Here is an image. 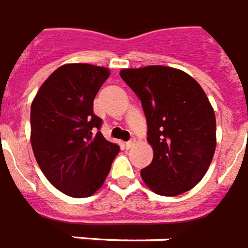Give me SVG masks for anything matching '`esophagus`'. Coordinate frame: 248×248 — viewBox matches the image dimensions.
Segmentation results:
<instances>
[{
  "mask_svg": "<svg viewBox=\"0 0 248 248\" xmlns=\"http://www.w3.org/2000/svg\"><path fill=\"white\" fill-rule=\"evenodd\" d=\"M135 144H136V139L133 137V139H131L129 141L125 142V146H126V148H128V149H129V148H132V146L135 145Z\"/></svg>",
  "mask_w": 248,
  "mask_h": 248,
  "instance_id": "1",
  "label": "esophagus"
}]
</instances>
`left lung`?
Instances as JSON below:
<instances>
[{"label": "left lung", "mask_w": 248, "mask_h": 248, "mask_svg": "<svg viewBox=\"0 0 248 248\" xmlns=\"http://www.w3.org/2000/svg\"><path fill=\"white\" fill-rule=\"evenodd\" d=\"M120 77L141 100L153 160L141 170L156 194L174 197L205 176L216 152V115L202 87L165 66L126 68Z\"/></svg>", "instance_id": "8db88e82"}]
</instances>
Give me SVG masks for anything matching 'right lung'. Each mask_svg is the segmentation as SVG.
I'll return each instance as SVG.
<instances>
[{
    "label": "right lung",
    "mask_w": 248,
    "mask_h": 248,
    "mask_svg": "<svg viewBox=\"0 0 248 248\" xmlns=\"http://www.w3.org/2000/svg\"><path fill=\"white\" fill-rule=\"evenodd\" d=\"M109 77L106 67L71 63L57 68L34 97L31 146L38 165L58 190L92 196L104 184L120 151L100 132L93 99Z\"/></svg>",
    "instance_id": "right-lung-1"
}]
</instances>
